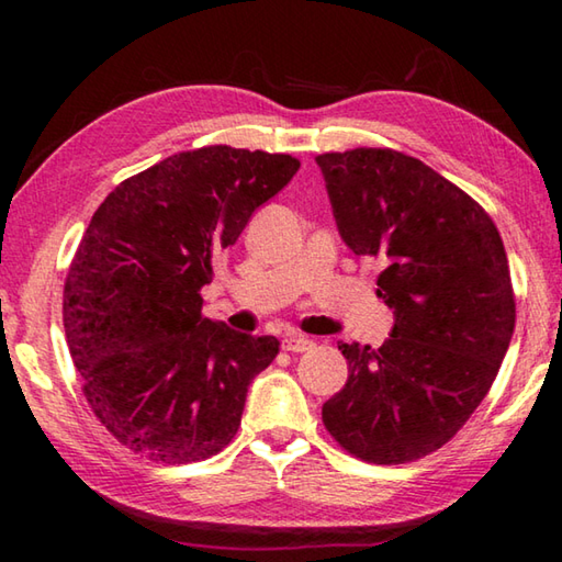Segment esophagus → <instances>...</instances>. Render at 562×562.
Returning a JSON list of instances; mask_svg holds the SVG:
<instances>
[{"instance_id": "esophagus-1", "label": "esophagus", "mask_w": 562, "mask_h": 562, "mask_svg": "<svg viewBox=\"0 0 562 562\" xmlns=\"http://www.w3.org/2000/svg\"><path fill=\"white\" fill-rule=\"evenodd\" d=\"M312 347H315V341H312L307 335H302V331H288V335L282 337L284 351H307Z\"/></svg>"}]
</instances>
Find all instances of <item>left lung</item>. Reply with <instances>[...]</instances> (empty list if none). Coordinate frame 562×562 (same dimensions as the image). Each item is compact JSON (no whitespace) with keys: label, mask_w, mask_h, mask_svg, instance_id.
I'll return each mask as SVG.
<instances>
[{"label":"left lung","mask_w":562,"mask_h":562,"mask_svg":"<svg viewBox=\"0 0 562 562\" xmlns=\"http://www.w3.org/2000/svg\"><path fill=\"white\" fill-rule=\"evenodd\" d=\"M339 235L382 260L376 297L394 310L382 347L345 345L349 376L322 406L341 449L379 465L441 449L483 402L516 327L501 233L459 186L394 148L322 154Z\"/></svg>","instance_id":"8db88e82"}]
</instances>
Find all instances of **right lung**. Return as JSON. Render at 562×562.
I'll list each match as a JSON object with an SVG mask.
<instances>
[{
  "label": "right lung",
  "mask_w": 562,
  "mask_h": 562,
  "mask_svg": "<svg viewBox=\"0 0 562 562\" xmlns=\"http://www.w3.org/2000/svg\"><path fill=\"white\" fill-rule=\"evenodd\" d=\"M300 160L233 146L168 156L111 190L64 282V329L106 431L156 463H193L235 439L274 337L203 317L217 255L297 173Z\"/></svg>",
  "instance_id": "1"
}]
</instances>
